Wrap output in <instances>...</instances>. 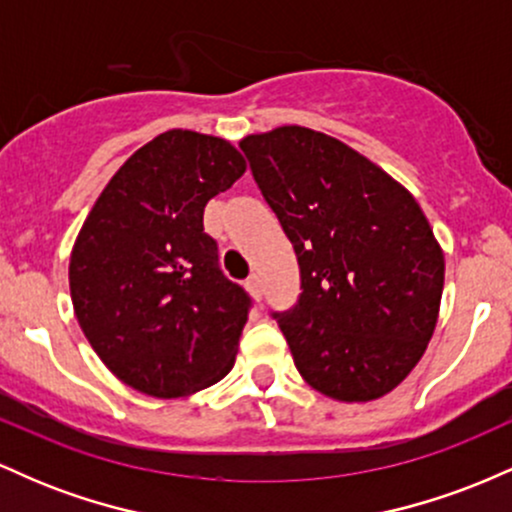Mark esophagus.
Returning <instances> with one entry per match:
<instances>
[{"mask_svg":"<svg viewBox=\"0 0 512 512\" xmlns=\"http://www.w3.org/2000/svg\"><path fill=\"white\" fill-rule=\"evenodd\" d=\"M245 284H248V289H250L252 296H255V301H260V298H262V281H260V276L250 274Z\"/></svg>","mask_w":512,"mask_h":512,"instance_id":"34e87169","label":"esophagus"}]
</instances>
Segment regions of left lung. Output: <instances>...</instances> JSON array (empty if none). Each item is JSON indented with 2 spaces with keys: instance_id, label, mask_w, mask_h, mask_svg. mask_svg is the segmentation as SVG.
<instances>
[{
  "instance_id": "obj_1",
  "label": "left lung",
  "mask_w": 512,
  "mask_h": 512,
  "mask_svg": "<svg viewBox=\"0 0 512 512\" xmlns=\"http://www.w3.org/2000/svg\"><path fill=\"white\" fill-rule=\"evenodd\" d=\"M240 149L301 267L296 305L272 313L298 373L339 402L387 395L438 322L445 260L424 211L383 168L315 129L276 127Z\"/></svg>"
}]
</instances>
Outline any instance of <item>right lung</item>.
Segmentation results:
<instances>
[{
    "instance_id": "right-lung-1",
    "label": "right lung",
    "mask_w": 512,
    "mask_h": 512,
    "mask_svg": "<svg viewBox=\"0 0 512 512\" xmlns=\"http://www.w3.org/2000/svg\"><path fill=\"white\" fill-rule=\"evenodd\" d=\"M243 173L231 142L170 129L127 158L81 226L76 320L110 373L144 395H192L236 363L252 301L223 276L204 207Z\"/></svg>"
}]
</instances>
